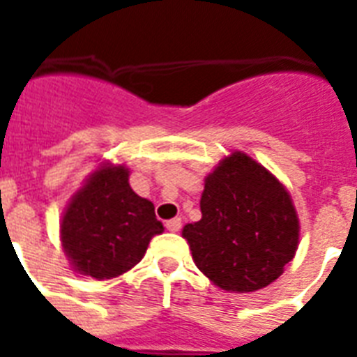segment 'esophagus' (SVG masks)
<instances>
[{"label":"esophagus","mask_w":357,"mask_h":357,"mask_svg":"<svg viewBox=\"0 0 357 357\" xmlns=\"http://www.w3.org/2000/svg\"><path fill=\"white\" fill-rule=\"evenodd\" d=\"M165 226H167L168 231L176 234V231H179V229H181V218H172V220H168Z\"/></svg>","instance_id":"esophagus-1"}]
</instances>
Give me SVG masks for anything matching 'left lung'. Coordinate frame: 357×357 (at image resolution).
<instances>
[{
	"label": "left lung",
	"mask_w": 357,
	"mask_h": 357,
	"mask_svg": "<svg viewBox=\"0 0 357 357\" xmlns=\"http://www.w3.org/2000/svg\"><path fill=\"white\" fill-rule=\"evenodd\" d=\"M200 209V220L181 234L196 266L224 291L252 293L271 285L298 248L291 196L243 151L222 159L207 176Z\"/></svg>",
	"instance_id": "1"
}]
</instances>
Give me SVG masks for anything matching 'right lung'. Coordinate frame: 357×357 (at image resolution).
I'll use <instances>...</instances> for the list:
<instances>
[{"instance_id":"right-lung-1","label":"right lung","mask_w":357,"mask_h":357,"mask_svg":"<svg viewBox=\"0 0 357 357\" xmlns=\"http://www.w3.org/2000/svg\"><path fill=\"white\" fill-rule=\"evenodd\" d=\"M123 165H103L86 179L61 220V241L75 272L111 280L139 263L162 234L153 204L135 195Z\"/></svg>"}]
</instances>
